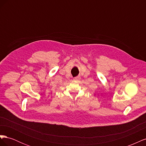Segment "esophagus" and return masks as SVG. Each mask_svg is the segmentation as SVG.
<instances>
[{
	"instance_id": "34e87169",
	"label": "esophagus",
	"mask_w": 146,
	"mask_h": 146,
	"mask_svg": "<svg viewBox=\"0 0 146 146\" xmlns=\"http://www.w3.org/2000/svg\"><path fill=\"white\" fill-rule=\"evenodd\" d=\"M80 77H79V76H77V77H76L74 78V80H80Z\"/></svg>"
}]
</instances>
